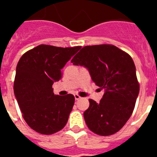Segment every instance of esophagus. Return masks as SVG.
Returning a JSON list of instances; mask_svg holds the SVG:
<instances>
[{"instance_id": "1", "label": "esophagus", "mask_w": 157, "mask_h": 157, "mask_svg": "<svg viewBox=\"0 0 157 157\" xmlns=\"http://www.w3.org/2000/svg\"><path fill=\"white\" fill-rule=\"evenodd\" d=\"M80 98H81V97H80L79 95H78V94H75V99L76 101L79 100Z\"/></svg>"}]
</instances>
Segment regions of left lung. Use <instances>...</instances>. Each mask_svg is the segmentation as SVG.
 Masks as SVG:
<instances>
[{"label": "left lung", "mask_w": 157, "mask_h": 157, "mask_svg": "<svg viewBox=\"0 0 157 157\" xmlns=\"http://www.w3.org/2000/svg\"><path fill=\"white\" fill-rule=\"evenodd\" d=\"M71 62L86 67L93 82L105 89L100 103L89 100L90 107L83 113L87 127L98 135L116 134L132 115L139 94L131 56L115 45H87Z\"/></svg>", "instance_id": "obj_1"}]
</instances>
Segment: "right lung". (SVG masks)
<instances>
[{
    "label": "right lung",
    "instance_id": "1",
    "mask_svg": "<svg viewBox=\"0 0 157 157\" xmlns=\"http://www.w3.org/2000/svg\"><path fill=\"white\" fill-rule=\"evenodd\" d=\"M80 48L40 45L19 59L14 94L23 119L36 132L52 134L67 123L75 97L55 95L52 84L61 78V69Z\"/></svg>",
    "mask_w": 157,
    "mask_h": 157
}]
</instances>
